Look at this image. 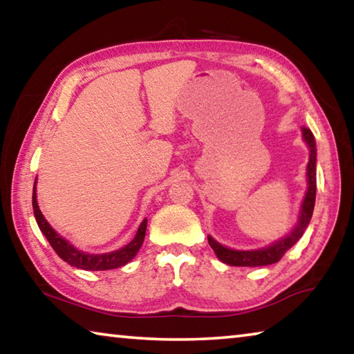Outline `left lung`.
I'll use <instances>...</instances> for the list:
<instances>
[{"label":"left lung","mask_w":354,"mask_h":354,"mask_svg":"<svg viewBox=\"0 0 354 354\" xmlns=\"http://www.w3.org/2000/svg\"><path fill=\"white\" fill-rule=\"evenodd\" d=\"M303 137L310 149L309 156V164H308V192L304 196L301 214H299L298 225L293 227V231L289 236L281 239L277 243L270 245V247L256 250V251H236L231 248H226L223 245H220L217 241H214L212 237H207L209 245L215 251L218 259L221 262L227 263V266H236V267H261V266H270L281 261V257L286 254L287 250H290L295 245L299 237L303 236V232L306 231V227L313 217L314 206H315V192H317V179H315V140L314 134L310 133V129L303 128Z\"/></svg>","instance_id":"8db88e82"}]
</instances>
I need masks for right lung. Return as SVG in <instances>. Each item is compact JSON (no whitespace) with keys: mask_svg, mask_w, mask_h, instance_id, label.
I'll use <instances>...</instances> for the list:
<instances>
[{"mask_svg":"<svg viewBox=\"0 0 354 354\" xmlns=\"http://www.w3.org/2000/svg\"><path fill=\"white\" fill-rule=\"evenodd\" d=\"M35 198H37V196H35V183H34L32 209H34V217L37 220L40 231L44 232L46 241L50 242L53 250L56 251L61 259L70 263V266L82 268V270H112V268H118L124 266V263H128L137 254V251L140 250L143 243V239H145L147 218L140 223L136 237L128 245H124L123 248L111 251V253H104V254L84 253V251H80L77 248H75L73 245H70L65 239H62L55 230H53L50 223L45 220L44 215H41L37 200Z\"/></svg>","mask_w":354,"mask_h":354,"instance_id":"add662e5","label":"right lung"}]
</instances>
